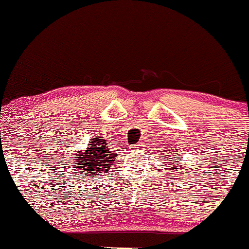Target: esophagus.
<instances>
[{
    "mask_svg": "<svg viewBox=\"0 0 249 249\" xmlns=\"http://www.w3.org/2000/svg\"><path fill=\"white\" fill-rule=\"evenodd\" d=\"M143 146H144L143 143H138V144H135V147H134V148H136V149H141V148Z\"/></svg>",
    "mask_w": 249,
    "mask_h": 249,
    "instance_id": "34e87169",
    "label": "esophagus"
}]
</instances>
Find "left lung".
Listing matches in <instances>:
<instances>
[{"instance_id": "obj_1", "label": "left lung", "mask_w": 249, "mask_h": 249, "mask_svg": "<svg viewBox=\"0 0 249 249\" xmlns=\"http://www.w3.org/2000/svg\"><path fill=\"white\" fill-rule=\"evenodd\" d=\"M168 156V155H167ZM173 156L174 155H172L170 156V158H173ZM175 158H178V159H181L180 156H178V154H177V156H175ZM177 160V159H173V160H170V161H173V163H167V164H170L169 167H172V170H177V169H183V164H181V163H178V161H175Z\"/></svg>"}]
</instances>
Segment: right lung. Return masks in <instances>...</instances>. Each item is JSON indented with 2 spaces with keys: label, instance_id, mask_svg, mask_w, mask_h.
<instances>
[{
  "label": "right lung",
  "instance_id": "obj_1",
  "mask_svg": "<svg viewBox=\"0 0 249 249\" xmlns=\"http://www.w3.org/2000/svg\"><path fill=\"white\" fill-rule=\"evenodd\" d=\"M103 138L94 136L89 142L88 148L80 154H74L75 161L72 166L79 169L80 174L99 177L100 173H106L110 169L111 163L116 160L117 154L111 152Z\"/></svg>",
  "mask_w": 249,
  "mask_h": 249
}]
</instances>
